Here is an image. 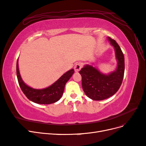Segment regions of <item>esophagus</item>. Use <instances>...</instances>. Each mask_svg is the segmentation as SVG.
Masks as SVG:
<instances>
[{
    "label": "esophagus",
    "instance_id": "obj_1",
    "mask_svg": "<svg viewBox=\"0 0 146 146\" xmlns=\"http://www.w3.org/2000/svg\"><path fill=\"white\" fill-rule=\"evenodd\" d=\"M82 63H77L74 66V70L76 72H78L79 70H80L82 68Z\"/></svg>",
    "mask_w": 146,
    "mask_h": 146
}]
</instances>
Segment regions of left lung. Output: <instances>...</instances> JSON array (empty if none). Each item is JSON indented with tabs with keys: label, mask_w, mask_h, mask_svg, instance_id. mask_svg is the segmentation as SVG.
I'll return each mask as SVG.
<instances>
[{
	"label": "left lung",
	"mask_w": 146,
	"mask_h": 146,
	"mask_svg": "<svg viewBox=\"0 0 146 146\" xmlns=\"http://www.w3.org/2000/svg\"><path fill=\"white\" fill-rule=\"evenodd\" d=\"M107 39L115 52L116 70L105 74L92 65L86 64L79 71L84 92L88 98L94 100H104L115 94L121 85L124 74V56L121 48L114 39L110 37Z\"/></svg>",
	"instance_id": "left-lung-1"
}]
</instances>
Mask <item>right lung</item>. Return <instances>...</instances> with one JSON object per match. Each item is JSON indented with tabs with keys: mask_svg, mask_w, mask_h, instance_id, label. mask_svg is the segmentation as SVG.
<instances>
[{
	"mask_svg": "<svg viewBox=\"0 0 146 146\" xmlns=\"http://www.w3.org/2000/svg\"><path fill=\"white\" fill-rule=\"evenodd\" d=\"M16 73L21 89L30 100L38 104H50L56 102L61 99L66 83L72 77L74 70L71 69L68 70L52 85L43 89H35L24 83L19 72L18 59L16 63Z\"/></svg>",
	"mask_w": 146,
	"mask_h": 146,
	"instance_id": "1",
	"label": "right lung"
}]
</instances>
